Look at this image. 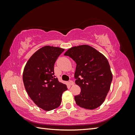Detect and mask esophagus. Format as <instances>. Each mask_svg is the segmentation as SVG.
<instances>
[{"instance_id": "1", "label": "esophagus", "mask_w": 135, "mask_h": 135, "mask_svg": "<svg viewBox=\"0 0 135 135\" xmlns=\"http://www.w3.org/2000/svg\"><path fill=\"white\" fill-rule=\"evenodd\" d=\"M68 84H69L70 86H73V85H74V83L72 80H70L69 82H68Z\"/></svg>"}]
</instances>
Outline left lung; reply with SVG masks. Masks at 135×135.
Masks as SVG:
<instances>
[{
    "label": "left lung",
    "mask_w": 135,
    "mask_h": 135,
    "mask_svg": "<svg viewBox=\"0 0 135 135\" xmlns=\"http://www.w3.org/2000/svg\"><path fill=\"white\" fill-rule=\"evenodd\" d=\"M64 55L76 63L75 83L81 88L75 96L77 105L93 109L103 103L110 89L113 75L107 59L97 50L84 45L71 47Z\"/></svg>",
    "instance_id": "obj_1"
}]
</instances>
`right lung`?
Returning <instances> with one entry per match:
<instances>
[{
    "instance_id": "add662e5",
    "label": "right lung",
    "mask_w": 135,
    "mask_h": 135,
    "mask_svg": "<svg viewBox=\"0 0 135 135\" xmlns=\"http://www.w3.org/2000/svg\"><path fill=\"white\" fill-rule=\"evenodd\" d=\"M64 49L46 46L36 51L25 66L22 79L27 93L33 101L45 111L60 105L66 84L54 76V64Z\"/></svg>"
}]
</instances>
